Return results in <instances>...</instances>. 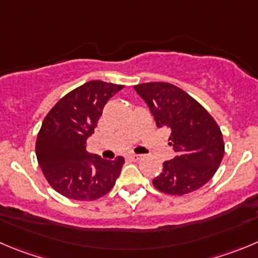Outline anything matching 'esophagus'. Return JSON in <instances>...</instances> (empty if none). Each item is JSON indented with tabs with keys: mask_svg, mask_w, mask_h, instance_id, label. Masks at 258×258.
Here are the masks:
<instances>
[{
	"mask_svg": "<svg viewBox=\"0 0 258 258\" xmlns=\"http://www.w3.org/2000/svg\"><path fill=\"white\" fill-rule=\"evenodd\" d=\"M128 156L132 159V160H140V159L143 158L141 154H135V153H130Z\"/></svg>",
	"mask_w": 258,
	"mask_h": 258,
	"instance_id": "esophagus-1",
	"label": "esophagus"
}]
</instances>
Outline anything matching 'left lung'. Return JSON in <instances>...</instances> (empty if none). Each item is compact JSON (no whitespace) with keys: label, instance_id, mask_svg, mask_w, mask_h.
<instances>
[{"label":"left lung","instance_id":"left-lung-1","mask_svg":"<svg viewBox=\"0 0 258 258\" xmlns=\"http://www.w3.org/2000/svg\"><path fill=\"white\" fill-rule=\"evenodd\" d=\"M134 89L148 104L156 126L170 130L169 145L177 155L163 163L153 179L156 189L186 195L201 188L215 174L224 156L220 127L191 95L168 83H145Z\"/></svg>","mask_w":258,"mask_h":258}]
</instances>
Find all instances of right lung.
<instances>
[{"instance_id":"right-lung-1","label":"right lung","mask_w":258,"mask_h":258,"mask_svg":"<svg viewBox=\"0 0 258 258\" xmlns=\"http://www.w3.org/2000/svg\"><path fill=\"white\" fill-rule=\"evenodd\" d=\"M123 85L88 81L58 100L43 121L35 154L48 183L62 196L91 201L113 188L124 159L104 160L86 151L103 108Z\"/></svg>"}]
</instances>
